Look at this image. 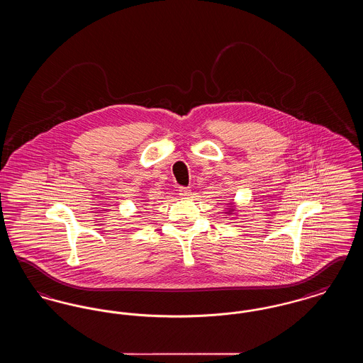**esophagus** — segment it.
<instances>
[{"mask_svg": "<svg viewBox=\"0 0 363 363\" xmlns=\"http://www.w3.org/2000/svg\"><path fill=\"white\" fill-rule=\"evenodd\" d=\"M178 191H179V196L182 199H189V196L191 194V190H190V188H186V186H181Z\"/></svg>", "mask_w": 363, "mask_h": 363, "instance_id": "1", "label": "esophagus"}]
</instances>
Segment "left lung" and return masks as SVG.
Wrapping results in <instances>:
<instances>
[{"label": "left lung", "instance_id": "8db88e82", "mask_svg": "<svg viewBox=\"0 0 363 363\" xmlns=\"http://www.w3.org/2000/svg\"><path fill=\"white\" fill-rule=\"evenodd\" d=\"M230 212H231V211H230Z\"/></svg>", "mask_w": 363, "mask_h": 363}]
</instances>
